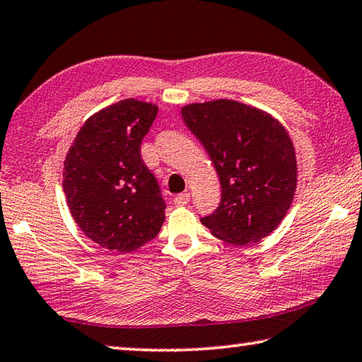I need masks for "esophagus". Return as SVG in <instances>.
Masks as SVG:
<instances>
[{"label": "esophagus", "mask_w": 362, "mask_h": 362, "mask_svg": "<svg viewBox=\"0 0 362 362\" xmlns=\"http://www.w3.org/2000/svg\"><path fill=\"white\" fill-rule=\"evenodd\" d=\"M188 202H189V193H182V194L175 196V198H174V204H175V206H179V207L187 206Z\"/></svg>", "instance_id": "34e87169"}]
</instances>
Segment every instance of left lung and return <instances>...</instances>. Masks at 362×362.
Instances as JSON below:
<instances>
[{
    "instance_id": "8db88e82",
    "label": "left lung",
    "mask_w": 362,
    "mask_h": 362,
    "mask_svg": "<svg viewBox=\"0 0 362 362\" xmlns=\"http://www.w3.org/2000/svg\"><path fill=\"white\" fill-rule=\"evenodd\" d=\"M182 117L221 185L220 206L201 218L202 225L233 245L267 238L285 218L298 183L294 146L284 124L233 100L188 104Z\"/></svg>"
}]
</instances>
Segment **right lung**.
<instances>
[{
  "label": "right lung",
  "mask_w": 362,
  "mask_h": 362,
  "mask_svg": "<svg viewBox=\"0 0 362 362\" xmlns=\"http://www.w3.org/2000/svg\"><path fill=\"white\" fill-rule=\"evenodd\" d=\"M158 114L152 103L129 98L91 115L64 160L63 192L88 239L118 253L156 238L166 204L141 156L144 136Z\"/></svg>",
  "instance_id": "1"
}]
</instances>
